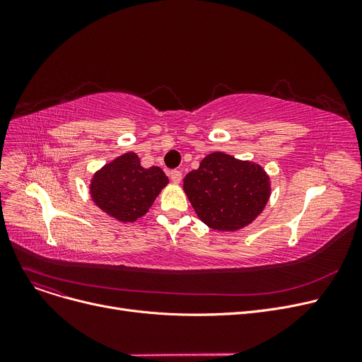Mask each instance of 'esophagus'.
Segmentation results:
<instances>
[{"label":"esophagus","instance_id":"1","mask_svg":"<svg viewBox=\"0 0 362 362\" xmlns=\"http://www.w3.org/2000/svg\"><path fill=\"white\" fill-rule=\"evenodd\" d=\"M170 179L173 180V183H180V180H182V171L171 170L170 171Z\"/></svg>","mask_w":362,"mask_h":362}]
</instances>
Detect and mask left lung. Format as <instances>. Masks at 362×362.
Masks as SVG:
<instances>
[{
	"label": "left lung",
	"mask_w": 362,
	"mask_h": 362,
	"mask_svg": "<svg viewBox=\"0 0 362 362\" xmlns=\"http://www.w3.org/2000/svg\"><path fill=\"white\" fill-rule=\"evenodd\" d=\"M262 167L223 152L206 156L183 179V189L198 217L214 230L235 232L252 223L270 198Z\"/></svg>",
	"instance_id": "1"
}]
</instances>
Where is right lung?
Instances as JSON below:
<instances>
[{"instance_id": "add662e5", "label": "right lung", "mask_w": 362, "mask_h": 362, "mask_svg": "<svg viewBox=\"0 0 362 362\" xmlns=\"http://www.w3.org/2000/svg\"><path fill=\"white\" fill-rule=\"evenodd\" d=\"M167 183L160 167L144 168L136 154L126 152L95 173L90 197L104 213L127 223L142 217Z\"/></svg>"}]
</instances>
